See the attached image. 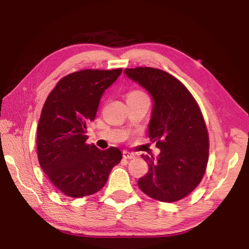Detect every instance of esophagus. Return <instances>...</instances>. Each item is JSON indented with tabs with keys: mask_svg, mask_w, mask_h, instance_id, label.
Returning a JSON list of instances; mask_svg holds the SVG:
<instances>
[{
	"mask_svg": "<svg viewBox=\"0 0 249 249\" xmlns=\"http://www.w3.org/2000/svg\"><path fill=\"white\" fill-rule=\"evenodd\" d=\"M123 157L126 158V160H131V158H135L136 154L133 152H128V151H123Z\"/></svg>",
	"mask_w": 249,
	"mask_h": 249,
	"instance_id": "obj_1",
	"label": "esophagus"
}]
</instances>
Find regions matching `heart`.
<instances>
[{"mask_svg":"<svg viewBox=\"0 0 249 249\" xmlns=\"http://www.w3.org/2000/svg\"><path fill=\"white\" fill-rule=\"evenodd\" d=\"M141 96H145V94L142 93L141 91H133L127 95V98H129V97H141Z\"/></svg>","mask_w":249,"mask_h":249,"instance_id":"b5f03b06","label":"heart"}]
</instances>
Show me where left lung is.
Returning a JSON list of instances; mask_svg holds the SVG:
<instances>
[{
  "instance_id": "obj_1",
  "label": "left lung",
  "mask_w": 249,
  "mask_h": 249,
  "mask_svg": "<svg viewBox=\"0 0 249 249\" xmlns=\"http://www.w3.org/2000/svg\"><path fill=\"white\" fill-rule=\"evenodd\" d=\"M126 77L151 95L147 134L160 153L141 155L149 171L138 179L149 197L174 202L186 197L202 179L209 160V136L193 95L177 78L151 67L126 68Z\"/></svg>"
}]
</instances>
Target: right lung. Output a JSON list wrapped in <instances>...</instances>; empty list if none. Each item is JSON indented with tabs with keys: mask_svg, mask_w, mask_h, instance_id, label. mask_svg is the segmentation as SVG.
Wrapping results in <instances>:
<instances>
[{
	"mask_svg": "<svg viewBox=\"0 0 249 249\" xmlns=\"http://www.w3.org/2000/svg\"><path fill=\"white\" fill-rule=\"evenodd\" d=\"M121 72V68L72 72L46 99L37 127V156L50 182L70 197L97 193L122 160L118 147L102 151L86 143L100 98Z\"/></svg>",
	"mask_w": 249,
	"mask_h": 249,
	"instance_id": "1",
	"label": "right lung"
}]
</instances>
